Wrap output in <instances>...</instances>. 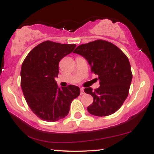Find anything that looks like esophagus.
I'll use <instances>...</instances> for the list:
<instances>
[{
    "label": "esophagus",
    "mask_w": 154,
    "mask_h": 154,
    "mask_svg": "<svg viewBox=\"0 0 154 154\" xmlns=\"http://www.w3.org/2000/svg\"><path fill=\"white\" fill-rule=\"evenodd\" d=\"M80 94L81 95L85 94V92H84V90H83V88H80Z\"/></svg>",
    "instance_id": "34e87169"
}]
</instances>
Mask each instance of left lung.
Here are the masks:
<instances>
[{
  "mask_svg": "<svg viewBox=\"0 0 154 154\" xmlns=\"http://www.w3.org/2000/svg\"><path fill=\"white\" fill-rule=\"evenodd\" d=\"M73 53L85 58L91 72L98 75L100 87L84 91L91 95L93 102L88 107L92 115L106 116L115 113L126 100L132 75L127 56L110 42L97 40L77 47Z\"/></svg>",
  "mask_w": 154,
  "mask_h": 154,
  "instance_id": "left-lung-1",
  "label": "left lung"
}]
</instances>
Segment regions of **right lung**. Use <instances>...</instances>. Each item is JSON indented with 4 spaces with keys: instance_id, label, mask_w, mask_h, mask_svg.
Masks as SVG:
<instances>
[{
    "instance_id": "obj_1",
    "label": "right lung",
    "mask_w": 154,
    "mask_h": 154,
    "mask_svg": "<svg viewBox=\"0 0 154 154\" xmlns=\"http://www.w3.org/2000/svg\"><path fill=\"white\" fill-rule=\"evenodd\" d=\"M75 47V44L47 40L35 46L23 61V94L31 110L43 121L56 122L64 118L72 101L80 93L77 86L69 85L60 88L55 80L59 72V61Z\"/></svg>"
}]
</instances>
